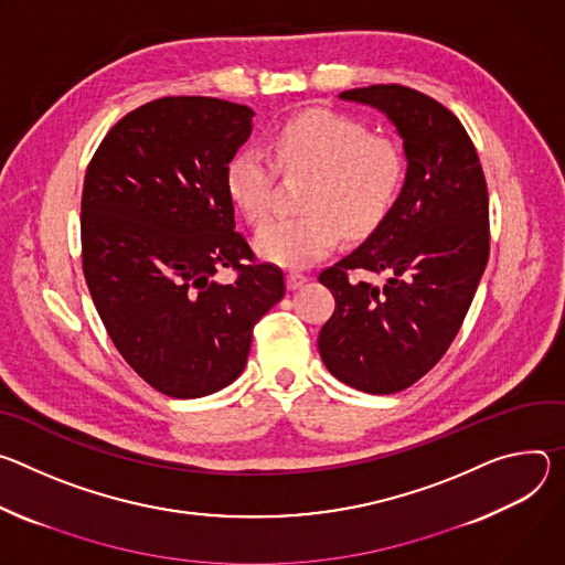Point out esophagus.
<instances>
[{
    "label": "esophagus",
    "instance_id": "34e87169",
    "mask_svg": "<svg viewBox=\"0 0 565 565\" xmlns=\"http://www.w3.org/2000/svg\"><path fill=\"white\" fill-rule=\"evenodd\" d=\"M305 282H307L305 274H298V271H289L287 274V287L289 289H300Z\"/></svg>",
    "mask_w": 565,
    "mask_h": 565
}]
</instances>
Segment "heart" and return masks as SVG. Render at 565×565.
<instances>
[{
  "instance_id": "obj_1",
  "label": "heart",
  "mask_w": 565,
  "mask_h": 565,
  "mask_svg": "<svg viewBox=\"0 0 565 565\" xmlns=\"http://www.w3.org/2000/svg\"><path fill=\"white\" fill-rule=\"evenodd\" d=\"M265 152L239 150L226 166L233 204L254 226L274 211L276 169L309 174L300 206L258 231V254L282 267H309L337 246L341 231L365 237L391 213L404 183L402 148L365 125L332 111L300 114L274 132Z\"/></svg>"
}]
</instances>
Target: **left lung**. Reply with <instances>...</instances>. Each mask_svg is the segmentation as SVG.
Wrapping results in <instances>:
<instances>
[{"label":"left lung","mask_w":565,"mask_h":565,"mask_svg":"<svg viewBox=\"0 0 565 565\" xmlns=\"http://www.w3.org/2000/svg\"><path fill=\"white\" fill-rule=\"evenodd\" d=\"M339 98L384 111L404 139L406 179L384 222L319 280L334 300L319 352L334 377L370 395L413 386L456 339L489 260V195L454 111L404 85Z\"/></svg>","instance_id":"left-lung-1"}]
</instances>
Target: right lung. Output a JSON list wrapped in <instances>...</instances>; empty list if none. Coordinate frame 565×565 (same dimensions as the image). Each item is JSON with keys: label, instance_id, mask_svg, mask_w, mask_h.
<instances>
[{"label": "right lung", "instance_id": "1", "mask_svg": "<svg viewBox=\"0 0 565 565\" xmlns=\"http://www.w3.org/2000/svg\"><path fill=\"white\" fill-rule=\"evenodd\" d=\"M254 109L166 96L122 116L87 166L83 271L120 356L154 391L195 399L233 384L256 323L285 296L258 265L226 188ZM248 259V264L243 260ZM220 266L238 271L215 284Z\"/></svg>", "mask_w": 565, "mask_h": 565}]
</instances>
